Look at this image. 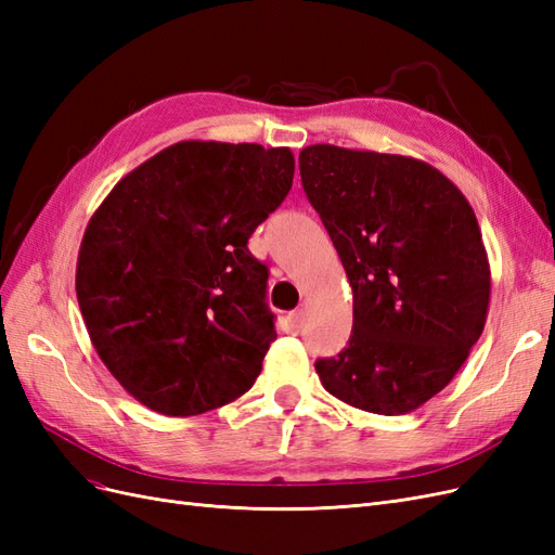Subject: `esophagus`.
I'll return each instance as SVG.
<instances>
[{
  "instance_id": "obj_1",
  "label": "esophagus",
  "mask_w": 555,
  "mask_h": 555,
  "mask_svg": "<svg viewBox=\"0 0 555 555\" xmlns=\"http://www.w3.org/2000/svg\"><path fill=\"white\" fill-rule=\"evenodd\" d=\"M289 326L294 328V331H298L300 326H304V319H306V314H304V310H294V312H289Z\"/></svg>"
}]
</instances>
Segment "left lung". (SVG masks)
<instances>
[{"label":"left lung","mask_w":555,"mask_h":555,"mask_svg":"<svg viewBox=\"0 0 555 555\" xmlns=\"http://www.w3.org/2000/svg\"><path fill=\"white\" fill-rule=\"evenodd\" d=\"M300 182L338 249L354 324L317 359L324 389L373 414H408L440 393L486 324L491 268L473 206L430 164L310 145Z\"/></svg>","instance_id":"left-lung-1"}]
</instances>
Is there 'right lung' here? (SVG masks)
<instances>
[{"instance_id": "add662e5", "label": "right lung", "mask_w": 555, "mask_h": 555, "mask_svg": "<svg viewBox=\"0 0 555 555\" xmlns=\"http://www.w3.org/2000/svg\"><path fill=\"white\" fill-rule=\"evenodd\" d=\"M292 180L289 147L182 141L92 215L78 306L99 359L145 408L192 416L251 389L278 333L247 241Z\"/></svg>"}]
</instances>
